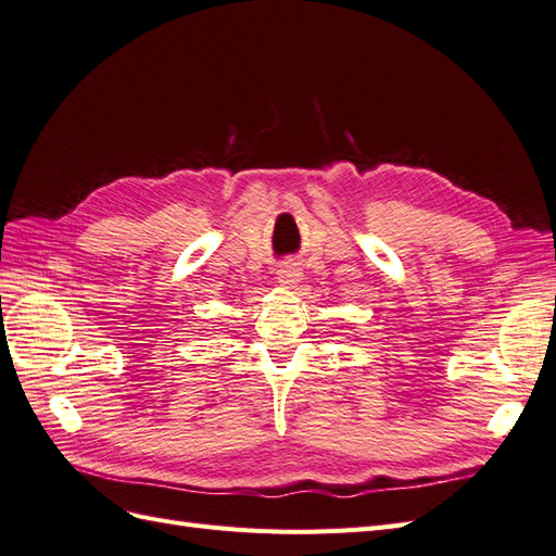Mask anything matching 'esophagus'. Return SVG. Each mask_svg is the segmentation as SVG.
Segmentation results:
<instances>
[{"mask_svg":"<svg viewBox=\"0 0 556 556\" xmlns=\"http://www.w3.org/2000/svg\"><path fill=\"white\" fill-rule=\"evenodd\" d=\"M301 276H304V268H301L299 262L294 260H288L278 266V282L282 288H294V285L301 280Z\"/></svg>","mask_w":556,"mask_h":556,"instance_id":"esophagus-1","label":"esophagus"}]
</instances>
